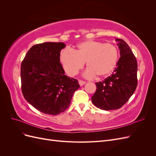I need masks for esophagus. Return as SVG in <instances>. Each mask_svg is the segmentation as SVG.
Returning <instances> with one entry per match:
<instances>
[{
    "instance_id": "1",
    "label": "esophagus",
    "mask_w": 156,
    "mask_h": 156,
    "mask_svg": "<svg viewBox=\"0 0 156 156\" xmlns=\"http://www.w3.org/2000/svg\"><path fill=\"white\" fill-rule=\"evenodd\" d=\"M85 83H86L85 81H82V80H79V84H80V86H83V85H84V84H85Z\"/></svg>"
}]
</instances>
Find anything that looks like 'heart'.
I'll return each instance as SVG.
<instances>
[{"label":"heart","mask_w":156,"mask_h":156,"mask_svg":"<svg viewBox=\"0 0 156 156\" xmlns=\"http://www.w3.org/2000/svg\"><path fill=\"white\" fill-rule=\"evenodd\" d=\"M119 60L116 47L110 43L87 40L77 45L75 51L66 49L60 55L62 67L69 76L77 75L87 63L86 76L105 77L112 73Z\"/></svg>","instance_id":"obj_1"}]
</instances>
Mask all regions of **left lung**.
<instances>
[{
	"instance_id": "8db88e82",
	"label": "left lung",
	"mask_w": 156,
	"mask_h": 156,
	"mask_svg": "<svg viewBox=\"0 0 156 156\" xmlns=\"http://www.w3.org/2000/svg\"><path fill=\"white\" fill-rule=\"evenodd\" d=\"M120 58L111 76L96 83V90L92 97L94 105L102 110L118 109L133 95L137 86V62L126 41L116 39Z\"/></svg>"
}]
</instances>
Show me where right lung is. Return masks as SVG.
Wrapping results in <instances>:
<instances>
[{"label":"right lung","instance_id":"right-lung-1","mask_svg":"<svg viewBox=\"0 0 156 156\" xmlns=\"http://www.w3.org/2000/svg\"><path fill=\"white\" fill-rule=\"evenodd\" d=\"M62 42H45L33 45L21 65V90L25 100L45 114L64 112L75 90L77 79L68 77L60 62Z\"/></svg>","mask_w":156,"mask_h":156}]
</instances>
